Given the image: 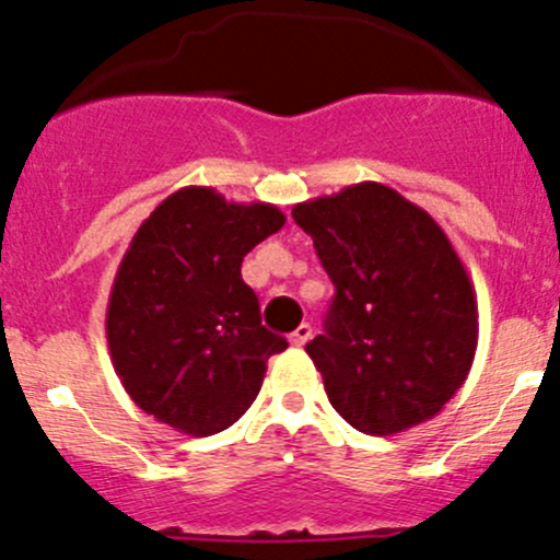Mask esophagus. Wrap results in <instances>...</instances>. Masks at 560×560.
<instances>
[{
	"label": "esophagus",
	"instance_id": "1",
	"mask_svg": "<svg viewBox=\"0 0 560 560\" xmlns=\"http://www.w3.org/2000/svg\"><path fill=\"white\" fill-rule=\"evenodd\" d=\"M308 338H312V325H308V322H303V325H298L295 330H292L290 341L295 343V347H303V343H308Z\"/></svg>",
	"mask_w": 560,
	"mask_h": 560
}]
</instances>
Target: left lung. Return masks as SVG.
I'll list each match as a JSON object with an SVG mask.
<instances>
[{
    "instance_id": "1",
    "label": "left lung",
    "mask_w": 560,
    "mask_h": 560,
    "mask_svg": "<svg viewBox=\"0 0 560 560\" xmlns=\"http://www.w3.org/2000/svg\"><path fill=\"white\" fill-rule=\"evenodd\" d=\"M336 287L306 343L332 409L371 436L431 420L466 382L477 298L436 219L363 180L292 208Z\"/></svg>"
}]
</instances>
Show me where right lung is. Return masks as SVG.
<instances>
[{
	"mask_svg": "<svg viewBox=\"0 0 560 560\" xmlns=\"http://www.w3.org/2000/svg\"><path fill=\"white\" fill-rule=\"evenodd\" d=\"M287 217L184 186L124 252L107 301V349L129 398L186 436H213L254 404L287 338L259 319L241 262Z\"/></svg>",
	"mask_w": 560,
	"mask_h": 560,
	"instance_id": "obj_1",
	"label": "right lung"
}]
</instances>
